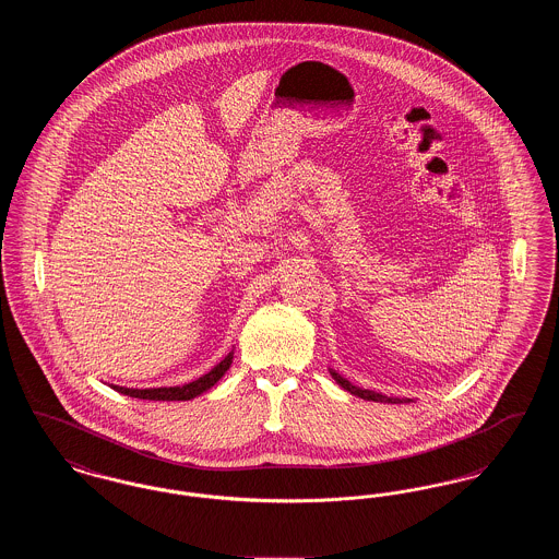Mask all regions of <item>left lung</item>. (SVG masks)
<instances>
[{"label": "left lung", "instance_id": "left-lung-1", "mask_svg": "<svg viewBox=\"0 0 559 559\" xmlns=\"http://www.w3.org/2000/svg\"><path fill=\"white\" fill-rule=\"evenodd\" d=\"M333 374V379L347 390L349 394H354V396H358V399L362 400H372V402H392V404H396V402H404V400L400 399H388V396H383V394H377V392H371V390H362V388H356V385H352L347 379H344L340 372L331 371ZM406 402H411V400H406Z\"/></svg>", "mask_w": 559, "mask_h": 559}]
</instances>
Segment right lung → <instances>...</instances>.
<instances>
[{"label": "right lung", "instance_id": "right-lung-1", "mask_svg": "<svg viewBox=\"0 0 559 559\" xmlns=\"http://www.w3.org/2000/svg\"><path fill=\"white\" fill-rule=\"evenodd\" d=\"M233 354H235V352H230L219 365L213 367L212 371L205 372L203 377H199V379H194V381H190V383H185V385H176V388H151V390H133V388H121V385H110V388L117 390V392H121V394H126V396L140 400L197 399L199 394H203V392H207L210 388H213V385L224 377V372L230 369V365H233Z\"/></svg>", "mask_w": 559, "mask_h": 559}]
</instances>
